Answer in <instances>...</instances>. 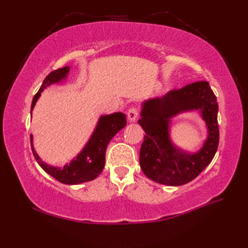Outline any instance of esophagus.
Here are the masks:
<instances>
[{
  "mask_svg": "<svg viewBox=\"0 0 248 248\" xmlns=\"http://www.w3.org/2000/svg\"><path fill=\"white\" fill-rule=\"evenodd\" d=\"M138 116H139V110L137 108H129L128 112H127V117H128V120L130 122L136 121Z\"/></svg>",
  "mask_w": 248,
  "mask_h": 248,
  "instance_id": "34e87169",
  "label": "esophagus"
}]
</instances>
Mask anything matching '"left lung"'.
<instances>
[{"label":"left lung","mask_w":248,"mask_h":248,"mask_svg":"<svg viewBox=\"0 0 248 248\" xmlns=\"http://www.w3.org/2000/svg\"><path fill=\"white\" fill-rule=\"evenodd\" d=\"M190 110H200L208 129L204 145L196 154L183 152L169 138L170 119ZM217 112L218 103L208 81L192 82L142 102L138 122L146 132L140 151L144 174L157 183L170 186L184 185L197 178L212 161L218 148Z\"/></svg>","instance_id":"1"}]
</instances>
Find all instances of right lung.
Masks as SVG:
<instances>
[{
	"label": "right lung",
	"mask_w": 248,
	"mask_h": 248,
	"mask_svg": "<svg viewBox=\"0 0 248 248\" xmlns=\"http://www.w3.org/2000/svg\"><path fill=\"white\" fill-rule=\"evenodd\" d=\"M69 66L59 68L51 71L44 78L39 91L36 93L32 101L31 114L43 90H46L50 85L65 79L69 73ZM126 125V116L122 112H114L110 115L101 116L96 125V128L92 133L91 138L85 148L73 158L69 163H66L64 167H52L43 162L42 159L36 153L33 145V136L31 134V147L32 152L39 166L46 170L48 175L54 177L59 182L74 185L88 181H92L101 174L106 163V150L110 140L116 134L124 128Z\"/></svg>",
	"instance_id": "right-lung-1"
}]
</instances>
